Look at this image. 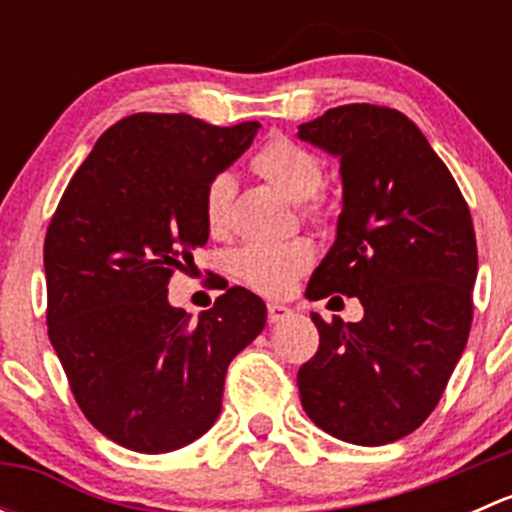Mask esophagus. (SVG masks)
<instances>
[{"label":"esophagus","instance_id":"34e87169","mask_svg":"<svg viewBox=\"0 0 512 512\" xmlns=\"http://www.w3.org/2000/svg\"><path fill=\"white\" fill-rule=\"evenodd\" d=\"M292 317V309L285 307V304H267V319H270V324H277L282 322V319Z\"/></svg>","mask_w":512,"mask_h":512}]
</instances>
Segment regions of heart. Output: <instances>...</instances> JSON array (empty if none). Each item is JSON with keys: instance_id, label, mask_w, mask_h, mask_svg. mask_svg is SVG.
<instances>
[{"instance_id": "heart-1", "label": "heart", "mask_w": 512, "mask_h": 512, "mask_svg": "<svg viewBox=\"0 0 512 512\" xmlns=\"http://www.w3.org/2000/svg\"><path fill=\"white\" fill-rule=\"evenodd\" d=\"M252 170L275 185L292 203H304V215L319 213L317 193L324 185V163L307 148L287 138L267 143L255 158ZM235 198V178L230 173L215 175L203 195V215L210 232H223L230 223V205ZM312 247L304 240L252 242L232 255L230 267L237 280L262 294H285L299 275L312 265Z\"/></svg>"}]
</instances>
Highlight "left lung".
<instances>
[{
    "label": "left lung",
    "instance_id": "8db88e82",
    "mask_svg": "<svg viewBox=\"0 0 512 512\" xmlns=\"http://www.w3.org/2000/svg\"><path fill=\"white\" fill-rule=\"evenodd\" d=\"M299 141L339 160L337 237L309 299L359 297L361 322H324L297 374L307 416L329 436L384 446L436 409L473 319L478 275L471 210L443 160L404 113L371 103L329 108Z\"/></svg>",
    "mask_w": 512,
    "mask_h": 512
}]
</instances>
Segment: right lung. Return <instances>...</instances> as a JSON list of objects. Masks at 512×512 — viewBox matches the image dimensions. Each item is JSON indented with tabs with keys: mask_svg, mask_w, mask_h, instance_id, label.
<instances>
[{
	"mask_svg": "<svg viewBox=\"0 0 512 512\" xmlns=\"http://www.w3.org/2000/svg\"><path fill=\"white\" fill-rule=\"evenodd\" d=\"M260 123L220 128L188 113H136L81 163L44 240L46 324L84 416L118 446L168 453L220 416L230 361L267 307L230 287L190 319L168 280L208 242L203 195Z\"/></svg>",
	"mask_w": 512,
	"mask_h": 512,
	"instance_id": "right-lung-1",
	"label": "right lung"
}]
</instances>
